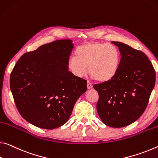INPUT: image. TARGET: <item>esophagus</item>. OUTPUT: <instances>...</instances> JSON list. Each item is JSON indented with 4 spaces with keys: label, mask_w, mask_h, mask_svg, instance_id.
Wrapping results in <instances>:
<instances>
[{
    "label": "esophagus",
    "mask_w": 158,
    "mask_h": 158,
    "mask_svg": "<svg viewBox=\"0 0 158 158\" xmlns=\"http://www.w3.org/2000/svg\"><path fill=\"white\" fill-rule=\"evenodd\" d=\"M92 87H93V85L91 83H90L89 81L87 82V88H88V89H92Z\"/></svg>",
    "instance_id": "34e87169"
}]
</instances>
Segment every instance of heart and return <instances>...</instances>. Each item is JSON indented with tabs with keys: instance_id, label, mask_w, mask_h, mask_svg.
Listing matches in <instances>:
<instances>
[{
	"instance_id": "heart-1",
	"label": "heart",
	"mask_w": 158,
	"mask_h": 158,
	"mask_svg": "<svg viewBox=\"0 0 158 158\" xmlns=\"http://www.w3.org/2000/svg\"><path fill=\"white\" fill-rule=\"evenodd\" d=\"M121 64V54L114 45L87 43L78 46L68 61L69 71L77 77L88 72L93 79L106 82L113 79Z\"/></svg>"
}]
</instances>
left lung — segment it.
<instances>
[{"label":"left lung","instance_id":"1","mask_svg":"<svg viewBox=\"0 0 158 158\" xmlns=\"http://www.w3.org/2000/svg\"><path fill=\"white\" fill-rule=\"evenodd\" d=\"M119 48L121 64L113 79L95 84L99 95L96 109L107 126L121 128L131 124L146 110L156 84V71L143 52L122 42Z\"/></svg>","mask_w":158,"mask_h":158}]
</instances>
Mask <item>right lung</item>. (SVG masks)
<instances>
[{
    "mask_svg": "<svg viewBox=\"0 0 158 158\" xmlns=\"http://www.w3.org/2000/svg\"><path fill=\"white\" fill-rule=\"evenodd\" d=\"M73 48L72 40H57L24 53L15 65L11 92L19 114L30 124L46 129L62 126L87 90L86 80L68 69Z\"/></svg>",
    "mask_w": 158,
    "mask_h": 158,
    "instance_id": "obj_1",
    "label": "right lung"
}]
</instances>
